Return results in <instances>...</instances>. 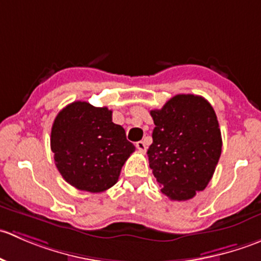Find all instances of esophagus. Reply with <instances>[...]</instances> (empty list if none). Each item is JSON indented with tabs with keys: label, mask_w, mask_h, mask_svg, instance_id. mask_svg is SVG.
Masks as SVG:
<instances>
[{
	"label": "esophagus",
	"mask_w": 261,
	"mask_h": 261,
	"mask_svg": "<svg viewBox=\"0 0 261 261\" xmlns=\"http://www.w3.org/2000/svg\"><path fill=\"white\" fill-rule=\"evenodd\" d=\"M135 146L138 147L139 151H141V152H145V151H146V144H145V141H138V143L135 144Z\"/></svg>",
	"instance_id": "34e87169"
}]
</instances>
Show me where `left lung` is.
<instances>
[{"label": "left lung", "instance_id": "1", "mask_svg": "<svg viewBox=\"0 0 261 261\" xmlns=\"http://www.w3.org/2000/svg\"><path fill=\"white\" fill-rule=\"evenodd\" d=\"M150 115L155 125L147 149L152 174L173 201L193 198L210 183L221 156L215 110L203 97L177 94Z\"/></svg>", "mask_w": 261, "mask_h": 261}]
</instances>
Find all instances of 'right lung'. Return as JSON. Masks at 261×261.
Masks as SVG:
<instances>
[{
	"label": "right lung",
	"instance_id": "right-lung-1",
	"mask_svg": "<svg viewBox=\"0 0 261 261\" xmlns=\"http://www.w3.org/2000/svg\"><path fill=\"white\" fill-rule=\"evenodd\" d=\"M54 162L65 181L98 193L117 183L122 165L135 151L112 111L88 102L68 105L55 117L50 136Z\"/></svg>",
	"mask_w": 261,
	"mask_h": 261
}]
</instances>
